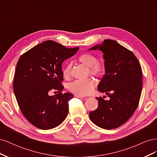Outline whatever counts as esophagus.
<instances>
[{
  "instance_id": "1",
  "label": "esophagus",
  "mask_w": 157,
  "mask_h": 157,
  "mask_svg": "<svg viewBox=\"0 0 157 157\" xmlns=\"http://www.w3.org/2000/svg\"><path fill=\"white\" fill-rule=\"evenodd\" d=\"M75 96L76 98H84V96H80V95H78V94H75Z\"/></svg>"
}]
</instances>
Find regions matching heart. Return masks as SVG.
Returning <instances> with one entry per match:
<instances>
[{
	"label": "heart",
	"mask_w": 157,
	"mask_h": 157,
	"mask_svg": "<svg viewBox=\"0 0 157 157\" xmlns=\"http://www.w3.org/2000/svg\"><path fill=\"white\" fill-rule=\"evenodd\" d=\"M79 62L88 67L87 74L94 76L97 78H101L105 71V65L103 62L98 61L96 56L86 52L80 55L78 58ZM73 63L69 62L63 70V77L69 78L72 75ZM95 86L94 80L89 77L85 79L75 80L68 85L70 92L80 96H86L91 93Z\"/></svg>",
	"instance_id": "1"
}]
</instances>
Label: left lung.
Returning a JSON list of instances; mask_svg holds the SVG:
<instances>
[{
    "label": "left lung",
    "instance_id": "8db88e82",
    "mask_svg": "<svg viewBox=\"0 0 157 157\" xmlns=\"http://www.w3.org/2000/svg\"><path fill=\"white\" fill-rule=\"evenodd\" d=\"M98 49L103 53L105 74L98 88L110 99L96 98L98 107L89 116L94 124L111 130L124 124L138 106L143 86L142 70L133 52L115 40H104L90 50Z\"/></svg>",
    "mask_w": 157,
    "mask_h": 157
}]
</instances>
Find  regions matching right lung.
I'll list each match as a JSON object with an SVG mask.
<instances>
[{
  "instance_id": "add662e5",
  "label": "right lung",
  "mask_w": 157,
  "mask_h": 157,
  "mask_svg": "<svg viewBox=\"0 0 157 157\" xmlns=\"http://www.w3.org/2000/svg\"><path fill=\"white\" fill-rule=\"evenodd\" d=\"M67 48L53 40L33 47L19 59L13 80V92L22 114L42 130L59 126L67 117L71 93L61 92L63 86L62 63L78 50ZM60 92L49 96L51 90Z\"/></svg>"
}]
</instances>
